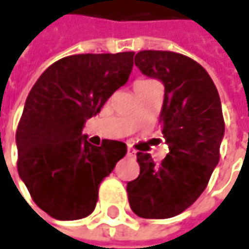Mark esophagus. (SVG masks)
I'll list each match as a JSON object with an SVG mask.
<instances>
[{"mask_svg": "<svg viewBox=\"0 0 249 249\" xmlns=\"http://www.w3.org/2000/svg\"><path fill=\"white\" fill-rule=\"evenodd\" d=\"M134 154H135V152H134V149H131V148H128V149H126V155H128V157H134Z\"/></svg>", "mask_w": 249, "mask_h": 249, "instance_id": "obj_1", "label": "esophagus"}]
</instances>
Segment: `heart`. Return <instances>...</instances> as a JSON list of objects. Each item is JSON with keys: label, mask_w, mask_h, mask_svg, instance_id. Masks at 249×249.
<instances>
[{"label": "heart", "mask_w": 249, "mask_h": 249, "mask_svg": "<svg viewBox=\"0 0 249 249\" xmlns=\"http://www.w3.org/2000/svg\"><path fill=\"white\" fill-rule=\"evenodd\" d=\"M144 82H151V79H140V81H137L135 84H144Z\"/></svg>", "instance_id": "1"}]
</instances>
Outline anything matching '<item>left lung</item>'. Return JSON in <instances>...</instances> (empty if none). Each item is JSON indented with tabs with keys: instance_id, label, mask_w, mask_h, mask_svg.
Masks as SVG:
<instances>
[{
	"instance_id": "left-lung-1",
	"label": "left lung",
	"mask_w": 249,
	"mask_h": 249,
	"mask_svg": "<svg viewBox=\"0 0 249 249\" xmlns=\"http://www.w3.org/2000/svg\"><path fill=\"white\" fill-rule=\"evenodd\" d=\"M135 65L165 87L160 124L170 154L160 165L137 154L140 175L126 185L128 201L138 216L164 219L191 207L208 185L225 131L221 100L208 72L182 54L140 51Z\"/></svg>"
}]
</instances>
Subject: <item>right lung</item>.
<instances>
[{"instance_id": "obj_1", "label": "right lung", "mask_w": 249, "mask_h": 249, "mask_svg": "<svg viewBox=\"0 0 249 249\" xmlns=\"http://www.w3.org/2000/svg\"><path fill=\"white\" fill-rule=\"evenodd\" d=\"M134 54L62 58L42 72L27 97L15 135L18 174L35 204L55 219L91 214L101 181L126 154L121 141L91 145L82 128L128 81Z\"/></svg>"}]
</instances>
